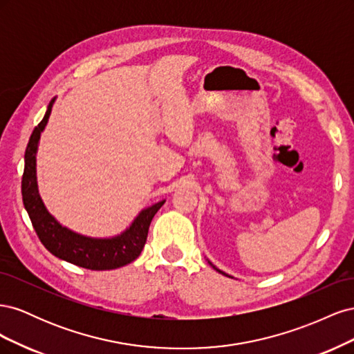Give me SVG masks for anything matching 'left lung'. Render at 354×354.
<instances>
[{
  "label": "left lung",
  "mask_w": 354,
  "mask_h": 354,
  "mask_svg": "<svg viewBox=\"0 0 354 354\" xmlns=\"http://www.w3.org/2000/svg\"><path fill=\"white\" fill-rule=\"evenodd\" d=\"M209 264H211V263H209ZM211 266H212V264H211ZM212 267H214V266H212ZM214 269H216V267H214ZM216 270H217L218 273H221V274H226V273H223V272H221V270H218V269H216ZM226 276H227V274H226Z\"/></svg>",
  "instance_id": "8db88e82"
}]
</instances>
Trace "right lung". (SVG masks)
<instances>
[{"instance_id": "1", "label": "right lung", "mask_w": 354, "mask_h": 354, "mask_svg": "<svg viewBox=\"0 0 354 354\" xmlns=\"http://www.w3.org/2000/svg\"><path fill=\"white\" fill-rule=\"evenodd\" d=\"M53 99L42 121L35 127L29 138L25 152V171L22 177L24 205L29 214L41 243L59 259L84 267L90 270H112L134 261L145 248L151 221L158 209L164 205L160 201L143 209L133 224L124 233L111 239L87 238L63 227L56 218L48 214L38 195L37 186V149L42 130H44L51 113Z\"/></svg>"}]
</instances>
